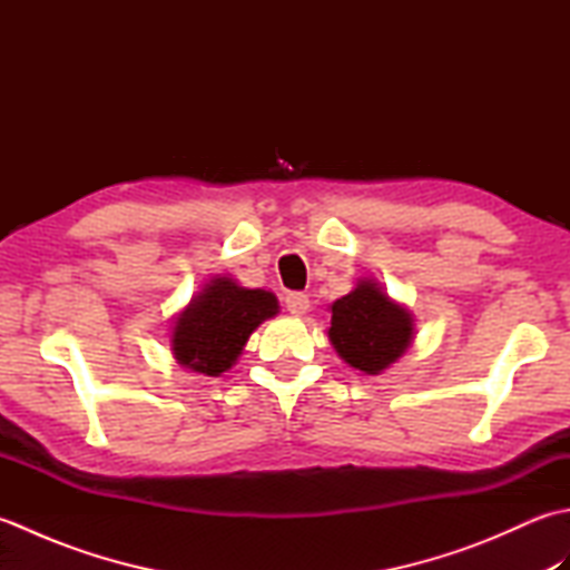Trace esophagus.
I'll return each mask as SVG.
<instances>
[{"mask_svg":"<svg viewBox=\"0 0 570 570\" xmlns=\"http://www.w3.org/2000/svg\"><path fill=\"white\" fill-rule=\"evenodd\" d=\"M284 304H286V311H288V313H294V316H304V313H306L308 306H311V301H308L306 294L294 292V294H288V296L284 298Z\"/></svg>","mask_w":570,"mask_h":570,"instance_id":"34e87169","label":"esophagus"}]
</instances>
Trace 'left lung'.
I'll use <instances>...</instances> for the list:
<instances>
[{"label":"left lung","mask_w":570,"mask_h":570,"mask_svg":"<svg viewBox=\"0 0 570 570\" xmlns=\"http://www.w3.org/2000/svg\"><path fill=\"white\" fill-rule=\"evenodd\" d=\"M328 337L350 367L380 374L406 353L414 341V318L382 292L374 278H362L331 306Z\"/></svg>","instance_id":"left-lung-1"}]
</instances>
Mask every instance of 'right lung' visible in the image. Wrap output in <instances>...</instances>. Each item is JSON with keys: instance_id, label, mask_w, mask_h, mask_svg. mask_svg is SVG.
Segmentation results:
<instances>
[{"instance_id": "obj_1", "label": "right lung", "mask_w": 570, "mask_h": 570, "mask_svg": "<svg viewBox=\"0 0 570 570\" xmlns=\"http://www.w3.org/2000/svg\"><path fill=\"white\" fill-rule=\"evenodd\" d=\"M276 313L278 301L272 292L213 276L174 321V357L190 372L217 377L235 365L259 323Z\"/></svg>"}]
</instances>
